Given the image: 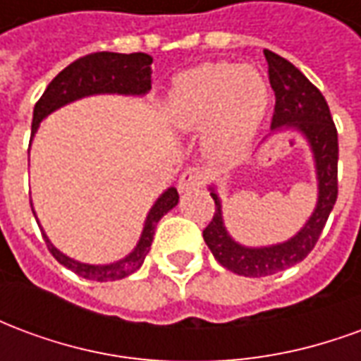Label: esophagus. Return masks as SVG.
Returning a JSON list of instances; mask_svg holds the SVG:
<instances>
[{
  "label": "esophagus",
  "instance_id": "obj_1",
  "mask_svg": "<svg viewBox=\"0 0 361 361\" xmlns=\"http://www.w3.org/2000/svg\"><path fill=\"white\" fill-rule=\"evenodd\" d=\"M203 185V172L197 170V168H189L185 172L181 173L180 180H178V189L181 193L183 191H191V189H197Z\"/></svg>",
  "mask_w": 361,
  "mask_h": 361
}]
</instances>
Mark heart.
Masks as SVG:
<instances>
[{"mask_svg": "<svg viewBox=\"0 0 361 361\" xmlns=\"http://www.w3.org/2000/svg\"><path fill=\"white\" fill-rule=\"evenodd\" d=\"M269 108V85L255 67L232 61L204 63L180 75L166 111L173 127L197 131L209 126L207 147L214 157H242Z\"/></svg>", "mask_w": 361, "mask_h": 361, "instance_id": "obj_1", "label": "heart"}]
</instances>
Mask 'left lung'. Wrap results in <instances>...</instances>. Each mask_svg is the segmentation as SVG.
I'll list each match as a JSON object with an SVG mask.
<instances>
[{"mask_svg":"<svg viewBox=\"0 0 361 361\" xmlns=\"http://www.w3.org/2000/svg\"><path fill=\"white\" fill-rule=\"evenodd\" d=\"M263 54L269 66V82L276 98L271 126L272 129L295 126L307 137L317 164L319 201L313 216L292 240L272 247L251 250L235 243L228 235L222 224L219 195L212 191L214 214L209 226L203 230L204 243L220 265L243 276H269L307 257L338 197V133L325 96L288 59L271 50Z\"/></svg>","mask_w":361,"mask_h":361,"instance_id":"8db88e82","label":"left lung"}]
</instances>
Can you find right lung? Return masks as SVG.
<instances>
[{"mask_svg":"<svg viewBox=\"0 0 361 361\" xmlns=\"http://www.w3.org/2000/svg\"><path fill=\"white\" fill-rule=\"evenodd\" d=\"M150 63H152V58L141 51H137V54L96 51V54L75 59L73 63H69L63 71H59L54 77V81L48 85V89L44 90L40 100L36 102L35 114H32V135L38 129V123L50 111L58 110L59 106L73 102L82 96L100 94V92L145 94L147 90H150ZM178 201H180V195L173 188L168 189L164 195L158 199L154 207L150 209L145 228H142L141 240L137 243L133 253H129L126 259H121L118 263L85 265V263L73 261V259L66 257L63 253H59L48 238H46V245L61 265L82 279L96 280V282L126 279L142 265V261L150 250L158 220L162 219L170 209H173Z\"/></svg>","mask_w":361,"mask_h":361,"instance_id":"obj_1","label":"right lung"}]
</instances>
